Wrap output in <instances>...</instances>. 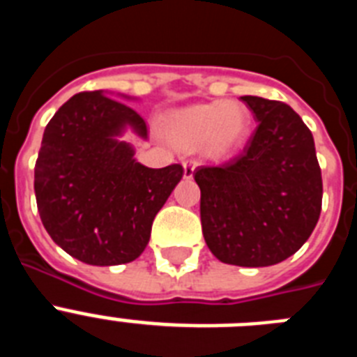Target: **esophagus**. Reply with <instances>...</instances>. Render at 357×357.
Here are the masks:
<instances>
[{"instance_id": "obj_1", "label": "esophagus", "mask_w": 357, "mask_h": 357, "mask_svg": "<svg viewBox=\"0 0 357 357\" xmlns=\"http://www.w3.org/2000/svg\"><path fill=\"white\" fill-rule=\"evenodd\" d=\"M182 166H184V176L185 178H191L195 173V168H197V160L189 159V160H184L182 162Z\"/></svg>"}]
</instances>
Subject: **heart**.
I'll return each mask as SVG.
<instances>
[{
    "label": "heart",
    "mask_w": 357,
    "mask_h": 357,
    "mask_svg": "<svg viewBox=\"0 0 357 357\" xmlns=\"http://www.w3.org/2000/svg\"><path fill=\"white\" fill-rule=\"evenodd\" d=\"M250 121L241 103L211 102L176 112L168 123V135L185 151L204 148L207 155L225 157L241 146Z\"/></svg>",
    "instance_id": "obj_1"
}]
</instances>
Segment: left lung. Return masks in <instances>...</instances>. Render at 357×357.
I'll return each instance as SVG.
<instances>
[{
    "mask_svg": "<svg viewBox=\"0 0 357 357\" xmlns=\"http://www.w3.org/2000/svg\"><path fill=\"white\" fill-rule=\"evenodd\" d=\"M257 121L239 155L198 166L202 232L218 259L272 266L307 241L321 211V172L313 134L282 102L241 96Z\"/></svg>",
    "mask_w": 357,
    "mask_h": 357,
    "instance_id": "obj_1",
    "label": "left lung"
}]
</instances>
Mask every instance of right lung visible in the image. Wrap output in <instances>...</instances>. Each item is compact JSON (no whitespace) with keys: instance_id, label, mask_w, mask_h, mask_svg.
I'll use <instances>...</instances> for the list:
<instances>
[{"instance_id":"obj_1","label":"right lung","mask_w":357,"mask_h":357,"mask_svg":"<svg viewBox=\"0 0 357 357\" xmlns=\"http://www.w3.org/2000/svg\"><path fill=\"white\" fill-rule=\"evenodd\" d=\"M144 119L102 91L78 93L46 125L36 162L37 209L53 241L75 259L114 266L137 259L151 223L184 168H146L118 137Z\"/></svg>"}]
</instances>
